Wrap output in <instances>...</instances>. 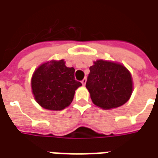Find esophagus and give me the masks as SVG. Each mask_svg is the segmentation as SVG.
Listing matches in <instances>:
<instances>
[{
  "label": "esophagus",
  "instance_id": "esophagus-1",
  "mask_svg": "<svg viewBox=\"0 0 158 158\" xmlns=\"http://www.w3.org/2000/svg\"><path fill=\"white\" fill-rule=\"evenodd\" d=\"M86 82H87V78L85 77V78H83V80L81 81V83H82V85H84V86H85Z\"/></svg>",
  "mask_w": 158,
  "mask_h": 158
}]
</instances>
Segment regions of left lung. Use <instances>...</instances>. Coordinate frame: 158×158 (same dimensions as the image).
<instances>
[{
  "instance_id": "obj_1",
  "label": "left lung",
  "mask_w": 158,
  "mask_h": 158,
  "mask_svg": "<svg viewBox=\"0 0 158 158\" xmlns=\"http://www.w3.org/2000/svg\"><path fill=\"white\" fill-rule=\"evenodd\" d=\"M89 69L86 87L95 105L111 109L125 104L130 99L133 82L130 71L124 65L98 60Z\"/></svg>"
}]
</instances>
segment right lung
Segmentation results:
<instances>
[{
	"label": "right lung",
	"mask_w": 158,
	"mask_h": 158,
	"mask_svg": "<svg viewBox=\"0 0 158 158\" xmlns=\"http://www.w3.org/2000/svg\"><path fill=\"white\" fill-rule=\"evenodd\" d=\"M64 60L44 63L33 72L31 86L36 102L44 109L62 110L74 98L75 91L81 86L75 80V69L66 67Z\"/></svg>",
	"instance_id": "add662e5"
}]
</instances>
